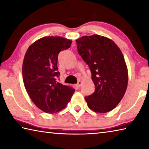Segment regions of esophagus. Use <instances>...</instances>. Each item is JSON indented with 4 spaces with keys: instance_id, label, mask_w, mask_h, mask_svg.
Listing matches in <instances>:
<instances>
[{
    "instance_id": "34e87169",
    "label": "esophagus",
    "mask_w": 149,
    "mask_h": 149,
    "mask_svg": "<svg viewBox=\"0 0 149 149\" xmlns=\"http://www.w3.org/2000/svg\"><path fill=\"white\" fill-rule=\"evenodd\" d=\"M81 85H82V82L81 81H79L77 82V84H76V86H77V87H79Z\"/></svg>"
}]
</instances>
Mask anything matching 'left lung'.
Returning a JSON list of instances; mask_svg holds the SVG:
<instances>
[{
    "mask_svg": "<svg viewBox=\"0 0 149 149\" xmlns=\"http://www.w3.org/2000/svg\"><path fill=\"white\" fill-rule=\"evenodd\" d=\"M77 50L89 66L95 92L85 99L91 110L98 113L112 110L125 95L128 72L124 58L115 42L99 35L76 40Z\"/></svg>",
    "mask_w": 149,
    "mask_h": 149,
    "instance_id": "8db88e82",
    "label": "left lung"
}]
</instances>
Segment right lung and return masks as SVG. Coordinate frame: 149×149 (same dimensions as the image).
I'll use <instances>...</instances> for the list:
<instances>
[{
    "instance_id": "right-lung-1",
    "label": "right lung",
    "mask_w": 149,
    "mask_h": 149,
    "mask_svg": "<svg viewBox=\"0 0 149 149\" xmlns=\"http://www.w3.org/2000/svg\"><path fill=\"white\" fill-rule=\"evenodd\" d=\"M72 40L62 37H45L35 41L25 54L22 75L30 99L43 112L54 114L66 107L74 88L57 82L58 56L70 47Z\"/></svg>"
}]
</instances>
